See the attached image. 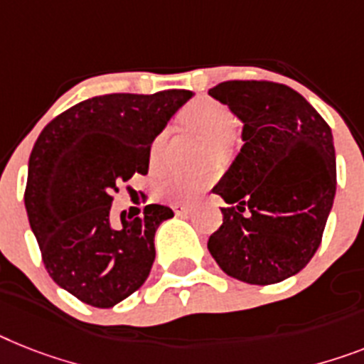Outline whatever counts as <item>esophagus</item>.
I'll return each instance as SVG.
<instances>
[{
  "label": "esophagus",
  "mask_w": 364,
  "mask_h": 364,
  "mask_svg": "<svg viewBox=\"0 0 364 364\" xmlns=\"http://www.w3.org/2000/svg\"><path fill=\"white\" fill-rule=\"evenodd\" d=\"M171 208H173V212H175L176 215H184V214H189V212H191V206H189V204H182V203L171 204Z\"/></svg>",
  "instance_id": "1"
}]
</instances>
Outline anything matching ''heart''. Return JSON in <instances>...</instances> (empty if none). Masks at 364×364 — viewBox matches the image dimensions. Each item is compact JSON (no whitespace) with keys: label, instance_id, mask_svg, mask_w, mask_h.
I'll use <instances>...</instances> for the list:
<instances>
[{"label":"heart","instance_id":"1","mask_svg":"<svg viewBox=\"0 0 364 364\" xmlns=\"http://www.w3.org/2000/svg\"><path fill=\"white\" fill-rule=\"evenodd\" d=\"M182 121L195 132L206 135L212 139V149L215 152H223L229 145V135L234 132L236 117L229 107L214 98H200L191 102L182 111ZM167 132H160L149 146L150 169H158L161 164L164 145ZM212 182V173L199 171V173H182V171H169L156 180V193L161 199L173 203H189L197 199L204 189Z\"/></svg>","mask_w":364,"mask_h":364}]
</instances>
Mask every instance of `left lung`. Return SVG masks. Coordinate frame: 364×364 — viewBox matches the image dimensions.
<instances>
[{
  "label": "left lung",
  "mask_w": 364,
  "mask_h": 364,
  "mask_svg": "<svg viewBox=\"0 0 364 364\" xmlns=\"http://www.w3.org/2000/svg\"><path fill=\"white\" fill-rule=\"evenodd\" d=\"M208 95L243 122L245 141L212 189L227 206L210 253L243 283H281L322 243L337 189L331 128L299 92L275 81H223Z\"/></svg>",
  "instance_id": "1"
}]
</instances>
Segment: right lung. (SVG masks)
Here are the masks:
<instances>
[{"label":"right lung","mask_w":364,"mask_h":364,"mask_svg":"<svg viewBox=\"0 0 364 364\" xmlns=\"http://www.w3.org/2000/svg\"><path fill=\"white\" fill-rule=\"evenodd\" d=\"M191 91L95 96L63 111L29 156L23 200L42 262L80 301L109 309L137 290L156 257L154 234L173 210L149 204L141 218L111 203L119 186L149 173V146Z\"/></svg>","instance_id":"obj_1"}]
</instances>
